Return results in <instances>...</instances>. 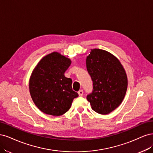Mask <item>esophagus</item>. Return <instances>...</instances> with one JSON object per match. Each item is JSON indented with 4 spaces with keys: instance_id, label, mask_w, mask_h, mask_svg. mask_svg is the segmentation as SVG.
<instances>
[{
    "instance_id": "1",
    "label": "esophagus",
    "mask_w": 153,
    "mask_h": 153,
    "mask_svg": "<svg viewBox=\"0 0 153 153\" xmlns=\"http://www.w3.org/2000/svg\"><path fill=\"white\" fill-rule=\"evenodd\" d=\"M78 94L79 95V97H82L83 95V91L82 90H80L78 91Z\"/></svg>"
}]
</instances>
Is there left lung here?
I'll return each mask as SVG.
<instances>
[{
  "mask_svg": "<svg viewBox=\"0 0 153 153\" xmlns=\"http://www.w3.org/2000/svg\"><path fill=\"white\" fill-rule=\"evenodd\" d=\"M86 62L93 85L87 100L96 112L109 114L120 106L126 95L128 79L125 68L114 55L100 49L91 50Z\"/></svg>",
  "mask_w": 153,
  "mask_h": 153,
  "instance_id": "1",
  "label": "left lung"
}]
</instances>
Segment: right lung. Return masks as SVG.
I'll use <instances>...</instances> for the list:
<instances>
[{
  "instance_id": "right-lung-1",
  "label": "right lung",
  "mask_w": 153,
  "mask_h": 153,
  "mask_svg": "<svg viewBox=\"0 0 153 153\" xmlns=\"http://www.w3.org/2000/svg\"><path fill=\"white\" fill-rule=\"evenodd\" d=\"M71 62L70 58L53 52L44 56L33 68L29 91L36 107L46 114H64L69 110L74 98L79 96L72 90L71 79L64 74Z\"/></svg>"
}]
</instances>
